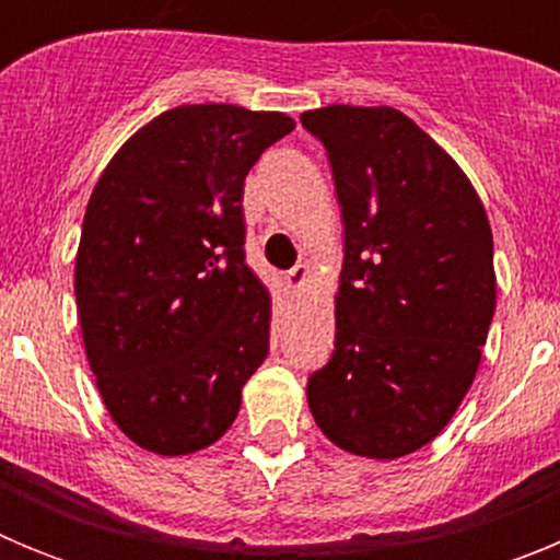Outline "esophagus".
Here are the masks:
<instances>
[{"label":"esophagus","instance_id":"esophagus-1","mask_svg":"<svg viewBox=\"0 0 560 560\" xmlns=\"http://www.w3.org/2000/svg\"><path fill=\"white\" fill-rule=\"evenodd\" d=\"M311 277H314V271H311L308 264H296L294 269L285 271V283H289L291 291L300 294V291H305V285L311 283Z\"/></svg>","mask_w":560,"mask_h":560}]
</instances>
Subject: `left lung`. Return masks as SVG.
I'll return each mask as SVG.
<instances>
[{"label":"left lung","instance_id":"left-lung-1","mask_svg":"<svg viewBox=\"0 0 560 560\" xmlns=\"http://www.w3.org/2000/svg\"><path fill=\"white\" fill-rule=\"evenodd\" d=\"M323 142L345 221L336 345L308 378L339 448L398 459L432 443L477 375L497 311L488 212L463 167L393 106H325Z\"/></svg>","mask_w":560,"mask_h":560}]
</instances>
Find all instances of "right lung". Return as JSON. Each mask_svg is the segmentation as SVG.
<instances>
[{"mask_svg": "<svg viewBox=\"0 0 560 560\" xmlns=\"http://www.w3.org/2000/svg\"><path fill=\"white\" fill-rule=\"evenodd\" d=\"M294 128L283 112L196 103L131 133L83 215L75 303L108 415L185 457L224 438L269 353L271 294L244 257V182Z\"/></svg>", "mask_w": 560, "mask_h": 560, "instance_id": "add662e5", "label": "right lung"}]
</instances>
